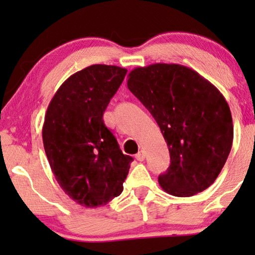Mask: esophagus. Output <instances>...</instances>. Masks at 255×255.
<instances>
[{"instance_id":"1","label":"esophagus","mask_w":255,"mask_h":255,"mask_svg":"<svg viewBox=\"0 0 255 255\" xmlns=\"http://www.w3.org/2000/svg\"><path fill=\"white\" fill-rule=\"evenodd\" d=\"M144 157H145V154H144L143 150H140L136 155H135V158H136L137 161H143Z\"/></svg>"}]
</instances>
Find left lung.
Returning a JSON list of instances; mask_svg holds the SVG:
<instances>
[{
  "instance_id": "1",
  "label": "left lung",
  "mask_w": 255,
  "mask_h": 255,
  "mask_svg": "<svg viewBox=\"0 0 255 255\" xmlns=\"http://www.w3.org/2000/svg\"><path fill=\"white\" fill-rule=\"evenodd\" d=\"M127 86L157 122L170 152L158 183L169 195L191 197L208 189L232 148L233 122L215 85L190 67L157 63L135 67Z\"/></svg>"
}]
</instances>
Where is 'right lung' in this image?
I'll list each match as a JSON object with an SVG mask.
<instances>
[{
  "mask_svg": "<svg viewBox=\"0 0 255 255\" xmlns=\"http://www.w3.org/2000/svg\"><path fill=\"white\" fill-rule=\"evenodd\" d=\"M126 73L114 65L88 66L67 78L47 106L42 134L51 170L64 192L86 208L120 195L133 162L103 120Z\"/></svg>",
  "mask_w": 255,
  "mask_h": 255,
  "instance_id": "1",
  "label": "right lung"
}]
</instances>
